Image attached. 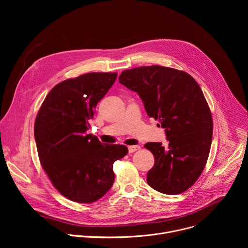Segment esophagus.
Masks as SVG:
<instances>
[{"label": "esophagus", "instance_id": "obj_1", "mask_svg": "<svg viewBox=\"0 0 248 248\" xmlns=\"http://www.w3.org/2000/svg\"><path fill=\"white\" fill-rule=\"evenodd\" d=\"M139 149H140V146H138V145L128 146V152H129V153H133V152H135V151H137V150H139Z\"/></svg>", "mask_w": 248, "mask_h": 248}]
</instances>
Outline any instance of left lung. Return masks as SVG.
Segmentation results:
<instances>
[{
    "mask_svg": "<svg viewBox=\"0 0 248 248\" xmlns=\"http://www.w3.org/2000/svg\"><path fill=\"white\" fill-rule=\"evenodd\" d=\"M119 82L136 92L150 118L165 128L168 146L148 142L155 164L147 183L164 194H180L198 180L206 165L213 120L203 92L188 74L161 65L124 70Z\"/></svg>",
    "mask_w": 248,
    "mask_h": 248,
    "instance_id": "obj_1",
    "label": "left lung"
}]
</instances>
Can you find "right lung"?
<instances>
[{"instance_id": "obj_1", "label": "right lung", "mask_w": 248, "mask_h": 248, "mask_svg": "<svg viewBox=\"0 0 248 248\" xmlns=\"http://www.w3.org/2000/svg\"><path fill=\"white\" fill-rule=\"evenodd\" d=\"M116 73H90L57 84L34 124L39 160L56 189L78 203L103 197L115 181L113 165L124 145L105 144L86 134L94 109L117 79Z\"/></svg>"}]
</instances>
